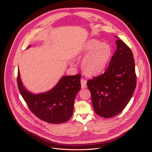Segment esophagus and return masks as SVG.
I'll use <instances>...</instances> for the list:
<instances>
[{"label":"esophagus","mask_w":152,"mask_h":152,"mask_svg":"<svg viewBox=\"0 0 152 152\" xmlns=\"http://www.w3.org/2000/svg\"><path fill=\"white\" fill-rule=\"evenodd\" d=\"M80 82H81L82 88H86V80H85V79H83V78L81 79Z\"/></svg>","instance_id":"34e87169"}]
</instances>
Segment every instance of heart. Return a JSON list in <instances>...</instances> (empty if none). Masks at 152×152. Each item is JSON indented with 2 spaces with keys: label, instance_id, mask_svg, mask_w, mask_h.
Instances as JSON below:
<instances>
[{
  "label": "heart",
  "instance_id": "b5f03b06",
  "mask_svg": "<svg viewBox=\"0 0 152 152\" xmlns=\"http://www.w3.org/2000/svg\"><path fill=\"white\" fill-rule=\"evenodd\" d=\"M111 54L112 49L110 45L91 39L84 43L76 55H86L82 62V70L86 75L96 76L104 71Z\"/></svg>",
  "mask_w": 152,
  "mask_h": 152
}]
</instances>
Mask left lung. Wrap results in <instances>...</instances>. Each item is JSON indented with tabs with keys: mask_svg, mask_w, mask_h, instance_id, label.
<instances>
[{
	"mask_svg": "<svg viewBox=\"0 0 152 152\" xmlns=\"http://www.w3.org/2000/svg\"><path fill=\"white\" fill-rule=\"evenodd\" d=\"M117 50L104 73L87 81L95 113L103 118L114 117L124 109L137 85L131 49L117 36Z\"/></svg>",
	"mask_w": 152,
	"mask_h": 152,
	"instance_id": "obj_1",
	"label": "left lung"
}]
</instances>
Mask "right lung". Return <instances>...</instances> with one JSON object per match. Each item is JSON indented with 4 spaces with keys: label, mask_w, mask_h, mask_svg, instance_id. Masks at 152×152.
I'll use <instances>...</instances> for the list:
<instances>
[{
    "label": "right lung",
    "mask_w": 152,
    "mask_h": 152,
    "mask_svg": "<svg viewBox=\"0 0 152 152\" xmlns=\"http://www.w3.org/2000/svg\"><path fill=\"white\" fill-rule=\"evenodd\" d=\"M81 76H63L53 89L39 94H33L24 88L18 70L17 82L20 94L30 111L41 120L58 124L66 122L73 115L75 97L81 88Z\"/></svg>",
    "instance_id": "add662e5"
}]
</instances>
